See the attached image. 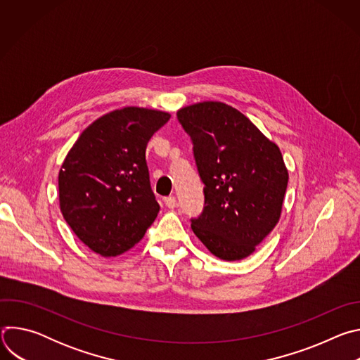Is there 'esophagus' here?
I'll use <instances>...</instances> for the list:
<instances>
[{"mask_svg": "<svg viewBox=\"0 0 360 360\" xmlns=\"http://www.w3.org/2000/svg\"><path fill=\"white\" fill-rule=\"evenodd\" d=\"M164 202H165V205H167L169 210H174L176 207V198L175 196H167L164 199Z\"/></svg>", "mask_w": 360, "mask_h": 360, "instance_id": "1", "label": "esophagus"}]
</instances>
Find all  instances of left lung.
<instances>
[{"instance_id":"left-lung-1","label":"left lung","mask_w":360,"mask_h":360,"mask_svg":"<svg viewBox=\"0 0 360 360\" xmlns=\"http://www.w3.org/2000/svg\"><path fill=\"white\" fill-rule=\"evenodd\" d=\"M193 145L203 210L192 231L215 256H249L279 221L288 171L279 148L238 110L199 102L176 112Z\"/></svg>"}]
</instances>
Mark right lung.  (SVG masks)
I'll list each match as a JSON object with an SVG mask.
<instances>
[{
  "label": "right lung",
  "instance_id": "add662e5",
  "mask_svg": "<svg viewBox=\"0 0 360 360\" xmlns=\"http://www.w3.org/2000/svg\"><path fill=\"white\" fill-rule=\"evenodd\" d=\"M168 112L127 107L92 122L58 175L60 207L78 239L102 256L138 243L160 205L150 189L145 149Z\"/></svg>",
  "mask_w": 360,
  "mask_h": 360
}]
</instances>
